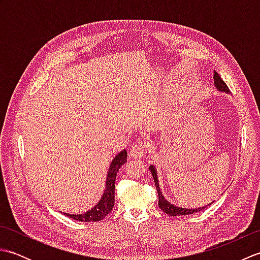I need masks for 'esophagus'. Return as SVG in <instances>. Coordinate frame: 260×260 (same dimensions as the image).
<instances>
[{"label": "esophagus", "instance_id": "obj_1", "mask_svg": "<svg viewBox=\"0 0 260 260\" xmlns=\"http://www.w3.org/2000/svg\"><path fill=\"white\" fill-rule=\"evenodd\" d=\"M144 155H145V145L143 144V143H136L135 145H133L129 153L131 157L140 159L144 157Z\"/></svg>", "mask_w": 260, "mask_h": 260}]
</instances>
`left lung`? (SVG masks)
<instances>
[{"instance_id": "8db88e82", "label": "left lung", "mask_w": 260, "mask_h": 260, "mask_svg": "<svg viewBox=\"0 0 260 260\" xmlns=\"http://www.w3.org/2000/svg\"><path fill=\"white\" fill-rule=\"evenodd\" d=\"M213 80H214V86L220 92H224V93H230V90L228 86L224 84V81L221 79V77H220L217 73L214 71V76H213ZM151 173L153 175V179L154 182H155V186H156V190L158 193V207L159 209L162 210L163 212H165L167 214L171 215V217H176V215H186V214H191V213H196L201 211V210L208 208L210 204H212L214 201H212L211 203L207 204V206L204 207H200L198 209H186V208H180V207H176L174 204H172L171 202H169L167 199L164 198V196L162 194V191L159 189V183H158V178H157V172H156V169L154 167L153 164H151L150 167Z\"/></svg>"}]
</instances>
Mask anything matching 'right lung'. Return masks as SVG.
<instances>
[{
    "mask_svg": "<svg viewBox=\"0 0 260 260\" xmlns=\"http://www.w3.org/2000/svg\"><path fill=\"white\" fill-rule=\"evenodd\" d=\"M127 158V152L126 150L120 151L115 155L113 161L109 164V169L106 176V182H105V190L103 192L102 198L99 201L88 211L80 213V214H70L64 213L67 217L73 218L77 221H84V222H95L103 220L106 215L112 211L115 203V180L116 175H117L118 170L121 168L126 162Z\"/></svg>",
    "mask_w": 260,
    "mask_h": 260,
    "instance_id": "add662e5",
    "label": "right lung"
}]
</instances>
